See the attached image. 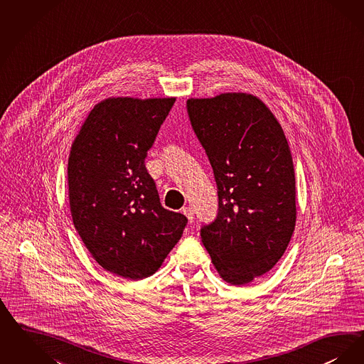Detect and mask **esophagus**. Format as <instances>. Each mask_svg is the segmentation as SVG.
Listing matches in <instances>:
<instances>
[{
	"mask_svg": "<svg viewBox=\"0 0 364 364\" xmlns=\"http://www.w3.org/2000/svg\"><path fill=\"white\" fill-rule=\"evenodd\" d=\"M181 213L188 218L189 223H192L193 222V219H195V217H193V210L191 208V207H183V210H181Z\"/></svg>",
	"mask_w": 364,
	"mask_h": 364,
	"instance_id": "34e87169",
	"label": "esophagus"
}]
</instances>
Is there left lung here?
<instances>
[{
    "mask_svg": "<svg viewBox=\"0 0 364 364\" xmlns=\"http://www.w3.org/2000/svg\"><path fill=\"white\" fill-rule=\"evenodd\" d=\"M191 126L211 164L218 214L200 237L219 275L242 286L274 268L295 228V175L277 117L256 96L189 99Z\"/></svg>",
    "mask_w": 364,
    "mask_h": 364,
    "instance_id": "8db88e82",
    "label": "left lung"
}]
</instances>
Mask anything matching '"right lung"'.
I'll use <instances>...</instances> for the list:
<instances>
[{"label":"right lung","mask_w":364,"mask_h":364,"mask_svg":"<svg viewBox=\"0 0 364 364\" xmlns=\"http://www.w3.org/2000/svg\"><path fill=\"white\" fill-rule=\"evenodd\" d=\"M175 100L107 99L95 105L72 145L68 184L74 228L93 259L117 277L153 275L188 222L161 205L145 166Z\"/></svg>","instance_id":"obj_1"}]
</instances>
